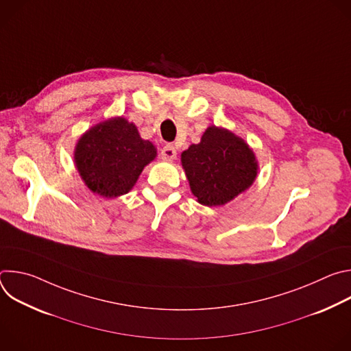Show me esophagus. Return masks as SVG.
I'll return each mask as SVG.
<instances>
[{"mask_svg":"<svg viewBox=\"0 0 351 351\" xmlns=\"http://www.w3.org/2000/svg\"><path fill=\"white\" fill-rule=\"evenodd\" d=\"M161 158L164 161H173L176 158V149L173 145L171 144H167L162 147L161 149Z\"/></svg>","mask_w":351,"mask_h":351,"instance_id":"esophagus-1","label":"esophagus"}]
</instances>
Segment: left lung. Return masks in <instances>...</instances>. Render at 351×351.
Returning <instances> with one entry per match:
<instances>
[{"label":"left lung","instance_id":"left-lung-1","mask_svg":"<svg viewBox=\"0 0 351 351\" xmlns=\"http://www.w3.org/2000/svg\"><path fill=\"white\" fill-rule=\"evenodd\" d=\"M182 165L198 203L226 204L253 184L257 161L248 145L233 133L210 126L198 144L182 153Z\"/></svg>","mask_w":351,"mask_h":351}]
</instances>
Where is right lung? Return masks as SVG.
Masks as SVG:
<instances>
[{
    "mask_svg": "<svg viewBox=\"0 0 351 351\" xmlns=\"http://www.w3.org/2000/svg\"><path fill=\"white\" fill-rule=\"evenodd\" d=\"M157 149L123 118L98 123L86 132L75 152L77 171L90 190L103 197L126 194Z\"/></svg>",
    "mask_w": 351,
    "mask_h": 351,
    "instance_id": "obj_1",
    "label": "right lung"
}]
</instances>
